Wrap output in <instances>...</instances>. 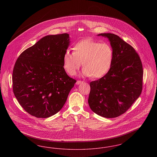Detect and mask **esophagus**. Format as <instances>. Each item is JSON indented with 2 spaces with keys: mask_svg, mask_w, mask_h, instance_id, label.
I'll list each match as a JSON object with an SVG mask.
<instances>
[{
  "mask_svg": "<svg viewBox=\"0 0 157 157\" xmlns=\"http://www.w3.org/2000/svg\"><path fill=\"white\" fill-rule=\"evenodd\" d=\"M82 82H83V81H77L76 82V85H79Z\"/></svg>",
  "mask_w": 157,
  "mask_h": 157,
  "instance_id": "esophagus-1",
  "label": "esophagus"
}]
</instances>
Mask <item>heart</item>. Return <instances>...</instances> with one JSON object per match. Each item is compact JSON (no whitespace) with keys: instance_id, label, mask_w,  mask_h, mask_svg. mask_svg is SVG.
Here are the masks:
<instances>
[{"instance_id":"heart-1","label":"heart","mask_w":157,"mask_h":157,"mask_svg":"<svg viewBox=\"0 0 157 157\" xmlns=\"http://www.w3.org/2000/svg\"><path fill=\"white\" fill-rule=\"evenodd\" d=\"M113 51L106 43L92 39H82L75 44L73 52L66 51L63 57V67L69 75L74 76L81 66L83 75L98 78L106 75L112 65Z\"/></svg>"}]
</instances>
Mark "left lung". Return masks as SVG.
Segmentation results:
<instances>
[{"mask_svg":"<svg viewBox=\"0 0 157 157\" xmlns=\"http://www.w3.org/2000/svg\"><path fill=\"white\" fill-rule=\"evenodd\" d=\"M110 41L113 58L108 73L90 82L88 104L91 110L107 118L127 111L142 90L143 68L134 48L113 33H101Z\"/></svg>","mask_w":157,"mask_h":157,"instance_id":"left-lung-1","label":"left lung"}]
</instances>
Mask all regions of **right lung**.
Masks as SVG:
<instances>
[{"label":"right lung","mask_w":157,"mask_h":157,"mask_svg":"<svg viewBox=\"0 0 157 157\" xmlns=\"http://www.w3.org/2000/svg\"><path fill=\"white\" fill-rule=\"evenodd\" d=\"M69 34L48 35L24 51L15 62L13 91L23 109L46 118L59 111L76 81L63 67Z\"/></svg>","instance_id":"obj_1"}]
</instances>
